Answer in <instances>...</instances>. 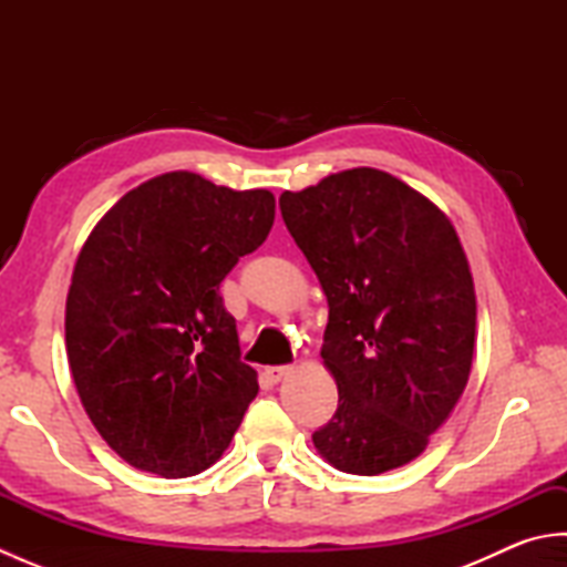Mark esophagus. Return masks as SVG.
Returning <instances> with one entry per match:
<instances>
[{"mask_svg": "<svg viewBox=\"0 0 567 567\" xmlns=\"http://www.w3.org/2000/svg\"><path fill=\"white\" fill-rule=\"evenodd\" d=\"M265 372H268V378H270L272 382H280L285 375H290L292 368H290V365H272V368H268Z\"/></svg>", "mask_w": 567, "mask_h": 567, "instance_id": "obj_1", "label": "esophagus"}]
</instances>
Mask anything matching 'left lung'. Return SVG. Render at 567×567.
<instances>
[{
    "label": "left lung",
    "mask_w": 567,
    "mask_h": 567,
    "mask_svg": "<svg viewBox=\"0 0 567 567\" xmlns=\"http://www.w3.org/2000/svg\"><path fill=\"white\" fill-rule=\"evenodd\" d=\"M280 212L329 302L321 358L339 409L311 441L351 475L412 463L473 365L477 307L461 238L436 204L375 167L282 192Z\"/></svg>",
    "instance_id": "left-lung-1"
}]
</instances>
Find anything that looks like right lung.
Here are the masks:
<instances>
[{
    "instance_id": "1",
    "label": "right lung",
    "mask_w": 567,
    "mask_h": 567,
    "mask_svg": "<svg viewBox=\"0 0 567 567\" xmlns=\"http://www.w3.org/2000/svg\"><path fill=\"white\" fill-rule=\"evenodd\" d=\"M268 189L165 173L126 192L78 256L65 348L84 412L128 465L189 477L214 465L258 394L219 285L268 238Z\"/></svg>"
}]
</instances>
